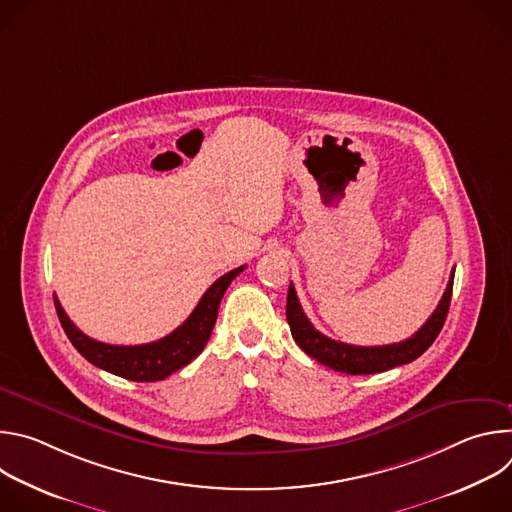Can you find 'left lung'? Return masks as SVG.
Instances as JSON below:
<instances>
[{"label": "left lung", "instance_id": "obj_1", "mask_svg": "<svg viewBox=\"0 0 512 512\" xmlns=\"http://www.w3.org/2000/svg\"><path fill=\"white\" fill-rule=\"evenodd\" d=\"M452 287H454V271L450 275L442 302L437 304L435 312L427 318V322L411 338L397 344H387V346H354V344L338 342L324 336L312 326V322L304 314L300 300L296 296V289L291 283L287 289L285 316L291 328V336H294L298 346L308 356L322 362L324 367H330L346 375H373V373H383L415 360L433 344L437 334H440V330L444 328V322L450 310V300H452Z\"/></svg>", "mask_w": 512, "mask_h": 512}]
</instances>
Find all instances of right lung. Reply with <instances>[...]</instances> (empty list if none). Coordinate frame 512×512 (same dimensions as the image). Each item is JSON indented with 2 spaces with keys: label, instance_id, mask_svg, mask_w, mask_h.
<instances>
[{
  "label": "right lung",
  "instance_id": "right-lung-1",
  "mask_svg": "<svg viewBox=\"0 0 512 512\" xmlns=\"http://www.w3.org/2000/svg\"><path fill=\"white\" fill-rule=\"evenodd\" d=\"M243 269L245 265L225 273L223 277H218L204 291L198 306L182 326H178L168 336L150 344L117 346V344H105V342L93 340L70 322L58 298H54V306L68 340L91 364H95V367L111 375L123 377L127 381L154 383V381H164L172 373L180 371L204 350L210 338V332L214 328L218 306H221L225 291Z\"/></svg>",
  "mask_w": 512,
  "mask_h": 512
}]
</instances>
